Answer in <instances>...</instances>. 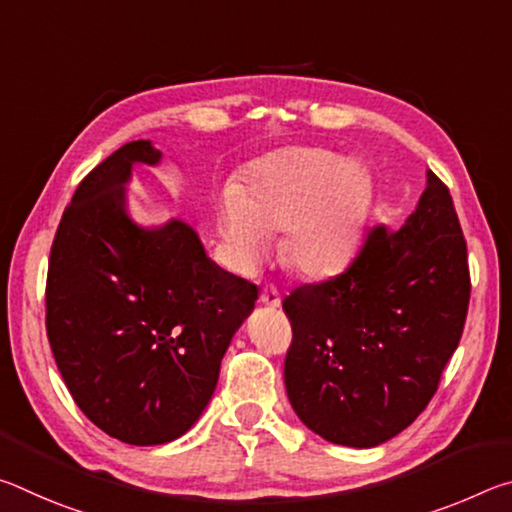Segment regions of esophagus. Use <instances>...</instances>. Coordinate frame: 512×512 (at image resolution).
I'll return each instance as SVG.
<instances>
[{
  "label": "esophagus",
  "instance_id": "34e87169",
  "mask_svg": "<svg viewBox=\"0 0 512 512\" xmlns=\"http://www.w3.org/2000/svg\"><path fill=\"white\" fill-rule=\"evenodd\" d=\"M259 302H262V305H266V307L275 309V307L282 305V296L275 287H264L262 293H259Z\"/></svg>",
  "mask_w": 512,
  "mask_h": 512
}]
</instances>
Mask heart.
<instances>
[{"mask_svg": "<svg viewBox=\"0 0 512 512\" xmlns=\"http://www.w3.org/2000/svg\"><path fill=\"white\" fill-rule=\"evenodd\" d=\"M366 207L368 178L359 162L293 149L259 167L241 194H223L219 230L241 271L262 262L271 232L284 228L287 262L307 277H325L357 250Z\"/></svg>", "mask_w": 512, "mask_h": 512, "instance_id": "b5f03b06", "label": "heart"}]
</instances>
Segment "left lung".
<instances>
[{
  "mask_svg": "<svg viewBox=\"0 0 512 512\" xmlns=\"http://www.w3.org/2000/svg\"><path fill=\"white\" fill-rule=\"evenodd\" d=\"M467 302L461 223L449 189L427 171V189L400 228H375L348 271L284 298L293 411L334 445L391 440L436 393Z\"/></svg>",
  "mask_w": 512,
  "mask_h": 512,
  "instance_id": "left-lung-1",
  "label": "left lung"
}]
</instances>
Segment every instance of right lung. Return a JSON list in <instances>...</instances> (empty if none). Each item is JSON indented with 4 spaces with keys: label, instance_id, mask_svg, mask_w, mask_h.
<instances>
[{
    "label": "right lung",
    "instance_id": "add662e5",
    "mask_svg": "<svg viewBox=\"0 0 512 512\" xmlns=\"http://www.w3.org/2000/svg\"><path fill=\"white\" fill-rule=\"evenodd\" d=\"M160 162L151 140H137L92 169L60 219L47 273L60 377L101 431L137 447L194 427L257 300L187 221L142 225L128 214L133 167Z\"/></svg>",
    "mask_w": 512,
    "mask_h": 512
}]
</instances>
